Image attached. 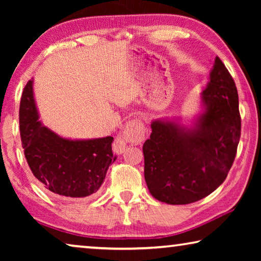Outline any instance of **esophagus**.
<instances>
[{
    "label": "esophagus",
    "instance_id": "1",
    "mask_svg": "<svg viewBox=\"0 0 261 261\" xmlns=\"http://www.w3.org/2000/svg\"><path fill=\"white\" fill-rule=\"evenodd\" d=\"M145 139V126L144 123L139 118H135L126 123L122 135L117 137L114 143V152L121 154L124 152L125 145L127 143L131 144H140Z\"/></svg>",
    "mask_w": 261,
    "mask_h": 261
}]
</instances>
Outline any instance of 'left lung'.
<instances>
[{"mask_svg":"<svg viewBox=\"0 0 261 261\" xmlns=\"http://www.w3.org/2000/svg\"><path fill=\"white\" fill-rule=\"evenodd\" d=\"M201 112L190 124L159 118L143 146L145 180L152 196L170 205H187L224 182L241 137L237 88L218 56L200 95Z\"/></svg>","mask_w":261,"mask_h":261,"instance_id":"1","label":"left lung"}]
</instances>
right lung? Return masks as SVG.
<instances>
[{"label": "right lung", "mask_w": 261, "mask_h": 261, "mask_svg": "<svg viewBox=\"0 0 261 261\" xmlns=\"http://www.w3.org/2000/svg\"><path fill=\"white\" fill-rule=\"evenodd\" d=\"M39 117L31 79L20 99L19 129L26 161L35 178L47 191L62 198L81 199L95 193L116 160L113 137L63 138Z\"/></svg>", "instance_id": "add662e5"}]
</instances>
